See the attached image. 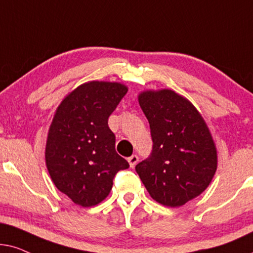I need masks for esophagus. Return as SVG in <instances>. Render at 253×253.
Masks as SVG:
<instances>
[{
  "mask_svg": "<svg viewBox=\"0 0 253 253\" xmlns=\"http://www.w3.org/2000/svg\"><path fill=\"white\" fill-rule=\"evenodd\" d=\"M137 162H139V157H137L136 155H132V156L128 157V163H129V167L130 168L135 167Z\"/></svg>",
  "mask_w": 253,
  "mask_h": 253,
  "instance_id": "obj_1",
  "label": "esophagus"
}]
</instances>
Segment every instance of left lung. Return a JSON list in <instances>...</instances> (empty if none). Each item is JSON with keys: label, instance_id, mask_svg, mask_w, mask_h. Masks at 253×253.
<instances>
[{"label": "left lung", "instance_id": "left-lung-1", "mask_svg": "<svg viewBox=\"0 0 253 253\" xmlns=\"http://www.w3.org/2000/svg\"><path fill=\"white\" fill-rule=\"evenodd\" d=\"M139 103L149 121L153 149L136 172L158 204L183 206L206 190L216 171L210 129L197 109L172 90L144 91Z\"/></svg>", "mask_w": 253, "mask_h": 253}]
</instances>
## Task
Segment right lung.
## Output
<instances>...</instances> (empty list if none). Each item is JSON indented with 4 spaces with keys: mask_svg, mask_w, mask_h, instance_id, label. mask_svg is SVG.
Segmentation results:
<instances>
[{
    "mask_svg": "<svg viewBox=\"0 0 253 253\" xmlns=\"http://www.w3.org/2000/svg\"><path fill=\"white\" fill-rule=\"evenodd\" d=\"M127 93L120 83H84L56 110L46 143V166L59 191L82 207L99 204L128 162L117 154L109 117Z\"/></svg>",
    "mask_w": 253,
    "mask_h": 253,
    "instance_id": "add662e5",
    "label": "right lung"
}]
</instances>
